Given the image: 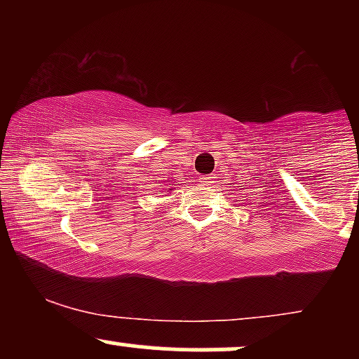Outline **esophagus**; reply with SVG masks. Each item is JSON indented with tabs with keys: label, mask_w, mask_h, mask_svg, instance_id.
I'll return each mask as SVG.
<instances>
[{
	"label": "esophagus",
	"mask_w": 359,
	"mask_h": 359,
	"mask_svg": "<svg viewBox=\"0 0 359 359\" xmlns=\"http://www.w3.org/2000/svg\"><path fill=\"white\" fill-rule=\"evenodd\" d=\"M214 179H216V177H214L212 174H209V175H201V177H199V182L203 184V185H212V184H214Z\"/></svg>",
	"instance_id": "34e87169"
}]
</instances>
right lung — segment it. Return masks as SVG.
Masks as SVG:
<instances>
[{"mask_svg":"<svg viewBox=\"0 0 359 359\" xmlns=\"http://www.w3.org/2000/svg\"><path fill=\"white\" fill-rule=\"evenodd\" d=\"M163 182H165V180H163ZM168 185H172V184H168ZM168 191H172V189H168Z\"/></svg>","mask_w":359,"mask_h":359,"instance_id":"1","label":"right lung"}]
</instances>
